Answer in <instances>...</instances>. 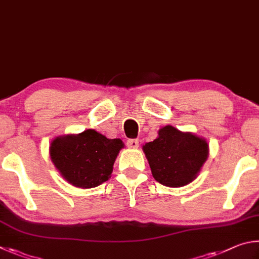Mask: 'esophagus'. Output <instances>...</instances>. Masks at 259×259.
I'll return each instance as SVG.
<instances>
[{
    "label": "esophagus",
    "mask_w": 259,
    "mask_h": 259,
    "mask_svg": "<svg viewBox=\"0 0 259 259\" xmlns=\"http://www.w3.org/2000/svg\"><path fill=\"white\" fill-rule=\"evenodd\" d=\"M139 146H140V143H139L138 139H130L128 141H127V147H128V148L138 149Z\"/></svg>",
    "instance_id": "1"
}]
</instances>
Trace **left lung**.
<instances>
[{
    "instance_id": "obj_1",
    "label": "left lung",
    "mask_w": 259,
    "mask_h": 259,
    "mask_svg": "<svg viewBox=\"0 0 259 259\" xmlns=\"http://www.w3.org/2000/svg\"><path fill=\"white\" fill-rule=\"evenodd\" d=\"M143 152L157 182L180 188L197 178L209 148L205 139L167 125L159 130L156 140L144 144Z\"/></svg>"
}]
</instances>
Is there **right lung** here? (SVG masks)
Masks as SVG:
<instances>
[{
  "mask_svg": "<svg viewBox=\"0 0 259 259\" xmlns=\"http://www.w3.org/2000/svg\"><path fill=\"white\" fill-rule=\"evenodd\" d=\"M124 148L119 139H107L94 130L58 137L50 157L59 173L77 188L91 189L110 179L113 162Z\"/></svg>",
  "mask_w": 259,
  "mask_h": 259,
  "instance_id": "right-lung-1",
  "label": "right lung"
}]
</instances>
